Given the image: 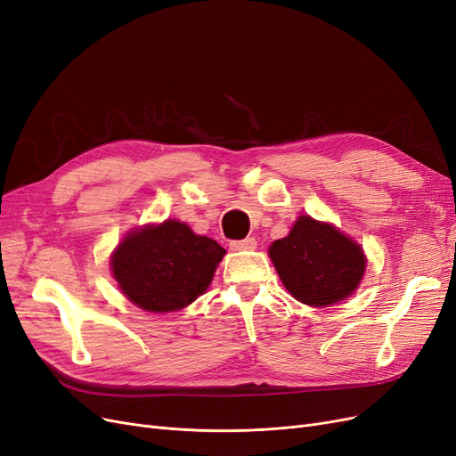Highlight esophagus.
<instances>
[{"mask_svg":"<svg viewBox=\"0 0 456 456\" xmlns=\"http://www.w3.org/2000/svg\"><path fill=\"white\" fill-rule=\"evenodd\" d=\"M257 246V242H256V239H251V237H248V239H244V240H232L231 244H229V248L232 249V251H246V249H254Z\"/></svg>","mask_w":456,"mask_h":456,"instance_id":"34e87169","label":"esophagus"}]
</instances>
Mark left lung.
Instances as JSON below:
<instances>
[{
	"instance_id": "obj_1",
	"label": "left lung",
	"mask_w": 456,
	"mask_h": 456,
	"mask_svg": "<svg viewBox=\"0 0 456 456\" xmlns=\"http://www.w3.org/2000/svg\"><path fill=\"white\" fill-rule=\"evenodd\" d=\"M268 256L285 289L314 308L347 298L366 271V256L355 240L310 216H300L288 237L268 248Z\"/></svg>"
}]
</instances>
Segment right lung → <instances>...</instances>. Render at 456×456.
Returning <instances> with one entry per match:
<instances>
[{
	"label": "right lung",
	"mask_w": 456,
	"mask_h": 456,
	"mask_svg": "<svg viewBox=\"0 0 456 456\" xmlns=\"http://www.w3.org/2000/svg\"><path fill=\"white\" fill-rule=\"evenodd\" d=\"M225 249L190 225L165 219L131 231L114 249L110 268L118 288L151 314L182 310L208 289Z\"/></svg>",
	"instance_id": "add662e5"
}]
</instances>
